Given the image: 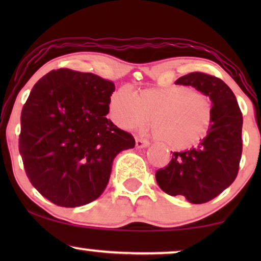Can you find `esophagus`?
<instances>
[{
  "label": "esophagus",
  "mask_w": 261,
  "mask_h": 261,
  "mask_svg": "<svg viewBox=\"0 0 261 261\" xmlns=\"http://www.w3.org/2000/svg\"><path fill=\"white\" fill-rule=\"evenodd\" d=\"M148 145H149V141L148 140H145V139H141V138L135 139V146H137L138 148L147 147Z\"/></svg>",
  "instance_id": "1"
}]
</instances>
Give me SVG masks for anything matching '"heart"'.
<instances>
[{"label": "heart", "mask_w": 261, "mask_h": 261, "mask_svg": "<svg viewBox=\"0 0 261 261\" xmlns=\"http://www.w3.org/2000/svg\"><path fill=\"white\" fill-rule=\"evenodd\" d=\"M213 114L212 98L185 85L146 89L138 95L121 88L109 102L114 123L132 130L146 127L152 119L154 138L174 149L198 144L208 134Z\"/></svg>", "instance_id": "heart-1"}]
</instances>
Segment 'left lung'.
I'll list each match as a JSON object with an SVG mask.
<instances>
[{
	"label": "left lung",
	"instance_id": "obj_1",
	"mask_svg": "<svg viewBox=\"0 0 261 261\" xmlns=\"http://www.w3.org/2000/svg\"><path fill=\"white\" fill-rule=\"evenodd\" d=\"M176 84L191 85L208 95L214 107L213 121L197 147L173 152L169 165L155 172V179L167 195H181L201 204L219 196L238 176L242 113L230 88L215 76L191 72L178 78Z\"/></svg>",
	"mask_w": 261,
	"mask_h": 261
}]
</instances>
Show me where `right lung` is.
I'll return each mask as SVG.
<instances>
[{"mask_svg": "<svg viewBox=\"0 0 261 261\" xmlns=\"http://www.w3.org/2000/svg\"><path fill=\"white\" fill-rule=\"evenodd\" d=\"M112 81L53 70L32 89L22 112L19 151L32 185L48 201L74 208L105 191L113 160L133 135L107 119Z\"/></svg>", "mask_w": 261, "mask_h": 261, "instance_id": "add662e5", "label": "right lung"}]
</instances>
